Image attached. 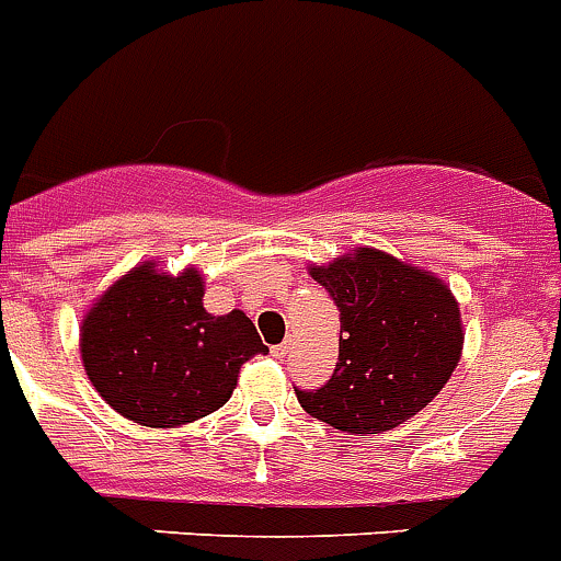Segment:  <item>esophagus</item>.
Returning <instances> with one entry per match:
<instances>
[{
    "label": "esophagus",
    "instance_id": "1",
    "mask_svg": "<svg viewBox=\"0 0 561 561\" xmlns=\"http://www.w3.org/2000/svg\"><path fill=\"white\" fill-rule=\"evenodd\" d=\"M291 352V343L286 340V343H277V346H272V357H277V360H284V357H289Z\"/></svg>",
    "mask_w": 561,
    "mask_h": 561
}]
</instances>
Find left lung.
<instances>
[{"label": "left lung", "instance_id": "1", "mask_svg": "<svg viewBox=\"0 0 561 561\" xmlns=\"http://www.w3.org/2000/svg\"><path fill=\"white\" fill-rule=\"evenodd\" d=\"M312 277L340 312V354L320 389H295L306 414L352 434L391 431L439 394L462 348L451 289L377 249H357Z\"/></svg>", "mask_w": 561, "mask_h": 561}]
</instances>
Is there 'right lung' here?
I'll return each instance as SVG.
<instances>
[{
    "label": "right lung",
    "mask_w": 561,
    "mask_h": 561,
    "mask_svg": "<svg viewBox=\"0 0 561 561\" xmlns=\"http://www.w3.org/2000/svg\"><path fill=\"white\" fill-rule=\"evenodd\" d=\"M195 270L170 277L136 266L104 291L81 327V360L122 417L150 428L193 423L232 397L238 371L266 354L243 312L209 314Z\"/></svg>",
    "instance_id": "1"
}]
</instances>
